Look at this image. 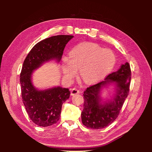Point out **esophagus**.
<instances>
[{
    "label": "esophagus",
    "instance_id": "obj_1",
    "mask_svg": "<svg viewBox=\"0 0 152 152\" xmlns=\"http://www.w3.org/2000/svg\"><path fill=\"white\" fill-rule=\"evenodd\" d=\"M80 93V91L78 89H77L76 88H73L71 89V95L72 96H73V95H75Z\"/></svg>",
    "mask_w": 152,
    "mask_h": 152
}]
</instances>
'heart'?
<instances>
[{
    "instance_id": "heart-1",
    "label": "heart",
    "mask_w": 152,
    "mask_h": 152,
    "mask_svg": "<svg viewBox=\"0 0 152 152\" xmlns=\"http://www.w3.org/2000/svg\"><path fill=\"white\" fill-rule=\"evenodd\" d=\"M70 59L64 58L63 73L70 80L80 69V76L86 83H95L107 76L115 64L112 51L91 43H80L70 52Z\"/></svg>"
}]
</instances>
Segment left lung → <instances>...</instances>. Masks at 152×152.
<instances>
[{
  "label": "left lung",
  "mask_w": 152,
  "mask_h": 152,
  "mask_svg": "<svg viewBox=\"0 0 152 152\" xmlns=\"http://www.w3.org/2000/svg\"><path fill=\"white\" fill-rule=\"evenodd\" d=\"M131 74L129 64L126 62L117 71L109 74L104 81L86 88L83 94L84 109L81 113L84 125L99 129L109 126L117 119L129 94ZM113 82L116 84V94L110 101L102 102L99 96L101 90Z\"/></svg>",
  "instance_id": "obj_1"
}]
</instances>
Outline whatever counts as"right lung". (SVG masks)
Returning a JSON list of instances; mask_svg holds the SVG:
<instances>
[{
    "instance_id": "1",
    "label": "right lung",
    "mask_w": 152,
    "mask_h": 152,
    "mask_svg": "<svg viewBox=\"0 0 152 152\" xmlns=\"http://www.w3.org/2000/svg\"><path fill=\"white\" fill-rule=\"evenodd\" d=\"M73 37V35H60L41 41L33 46L23 64L20 74L23 102L31 120L41 127L58 121L61 106L69 99L70 92L60 86L38 91L32 84V73L45 61L53 59L60 61L66 45Z\"/></svg>"
}]
</instances>
